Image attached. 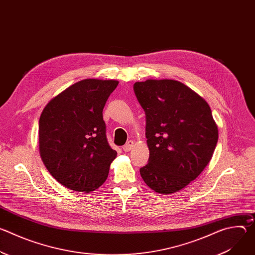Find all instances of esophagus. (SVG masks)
<instances>
[{"label":"esophagus","mask_w":255,"mask_h":255,"mask_svg":"<svg viewBox=\"0 0 255 255\" xmlns=\"http://www.w3.org/2000/svg\"><path fill=\"white\" fill-rule=\"evenodd\" d=\"M133 146H134V142L133 141H128L124 146H123V150L125 151V152H128V151H130L132 148H133Z\"/></svg>","instance_id":"34e87169"}]
</instances>
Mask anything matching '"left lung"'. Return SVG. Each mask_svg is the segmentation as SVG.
Masks as SVG:
<instances>
[{
	"label": "left lung",
	"instance_id": "1",
	"mask_svg": "<svg viewBox=\"0 0 255 255\" xmlns=\"http://www.w3.org/2000/svg\"><path fill=\"white\" fill-rule=\"evenodd\" d=\"M134 92L146 115L148 163L140 174L151 190L169 195L187 187L210 162L218 127L208 103L174 80L136 82Z\"/></svg>",
	"mask_w": 255,
	"mask_h": 255
}]
</instances>
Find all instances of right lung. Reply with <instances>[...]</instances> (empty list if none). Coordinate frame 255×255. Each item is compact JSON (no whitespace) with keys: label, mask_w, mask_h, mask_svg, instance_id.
I'll return each mask as SVG.
<instances>
[{"label":"right lung","mask_w":255,"mask_h":255,"mask_svg":"<svg viewBox=\"0 0 255 255\" xmlns=\"http://www.w3.org/2000/svg\"><path fill=\"white\" fill-rule=\"evenodd\" d=\"M113 80L86 79L52 98L39 119V152L63 187L83 193L100 188L117 156L106 137L105 104L117 88Z\"/></svg>","instance_id":"1"}]
</instances>
